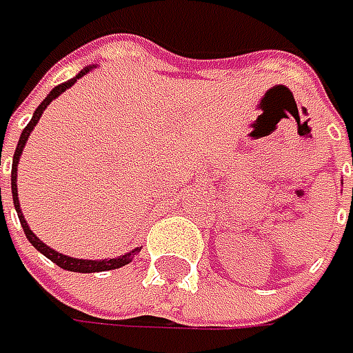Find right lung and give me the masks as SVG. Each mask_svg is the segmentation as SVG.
I'll use <instances>...</instances> for the list:
<instances>
[{"label":"right lung","mask_w":353,"mask_h":353,"mask_svg":"<svg viewBox=\"0 0 353 353\" xmlns=\"http://www.w3.org/2000/svg\"><path fill=\"white\" fill-rule=\"evenodd\" d=\"M90 70H92V66H84V70H80V72H78L74 78H70L68 82H62V84H59L57 88L50 90V94H48L47 98L39 103V108L34 110L31 121L27 123V128L23 129V133H21L19 143H17V149H15V155H13V167H11V194H13V206H15V210H17L21 228H23L25 236H27V239L31 241V245H33L34 250L41 251L45 257H48V259L52 261V263H57L59 267H62V269H66V271H74V273H100V271H112V269H119V267L128 265L129 261H131V257H133L137 251L141 250V248H135V250H131L129 253H125V255H119V257H114V259H98V261H92V259H78V257H68V255H62V253H59V251L50 250L47 243H43L39 237L34 236L33 230L29 228L27 220H25V216H23V212H21L19 196H17V165H19V159H21V153H23V147H25V143H27V139H29V135H31V131L34 129V125L39 123V119H41V116H43V112L47 110L48 103L52 102L54 98H59L64 90L70 88L76 80H78V78H82L84 74H88ZM0 163H1V159H0Z\"/></svg>","instance_id":"1"}]
</instances>
